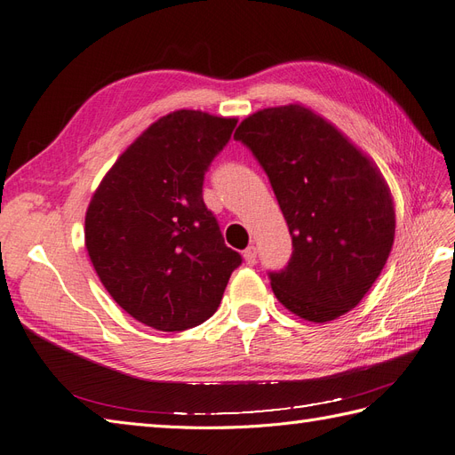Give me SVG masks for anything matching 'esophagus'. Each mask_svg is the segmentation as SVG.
<instances>
[{"label":"esophagus","mask_w":455,"mask_h":455,"mask_svg":"<svg viewBox=\"0 0 455 455\" xmlns=\"http://www.w3.org/2000/svg\"><path fill=\"white\" fill-rule=\"evenodd\" d=\"M243 258H244L246 264H249V266H254V264H256V258H258L256 246H249V249H246V251L243 252Z\"/></svg>","instance_id":"34e87169"}]
</instances>
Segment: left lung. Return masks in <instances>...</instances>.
Instances as JSON below:
<instances>
[{
  "label": "left lung",
  "instance_id": "obj_1",
  "mask_svg": "<svg viewBox=\"0 0 455 455\" xmlns=\"http://www.w3.org/2000/svg\"><path fill=\"white\" fill-rule=\"evenodd\" d=\"M233 139L266 171L292 237L286 267L269 271L275 296L311 323L351 311L395 239L393 197L376 164L299 104L259 109Z\"/></svg>",
  "mask_w": 455,
  "mask_h": 455
}]
</instances>
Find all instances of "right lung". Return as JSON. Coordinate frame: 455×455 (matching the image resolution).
<instances>
[{
	"label": "right lung",
	"instance_id": "obj_1",
	"mask_svg": "<svg viewBox=\"0 0 455 455\" xmlns=\"http://www.w3.org/2000/svg\"><path fill=\"white\" fill-rule=\"evenodd\" d=\"M235 125L196 109L157 119L123 151L87 209L85 246L104 288L163 332L212 316L243 261L203 201L204 172Z\"/></svg>",
	"mask_w": 455,
	"mask_h": 455
}]
</instances>
